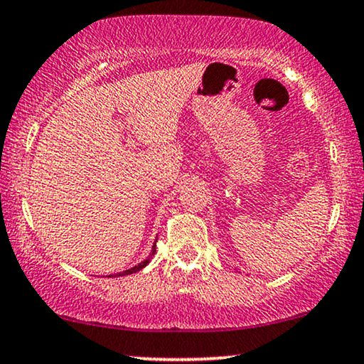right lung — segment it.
<instances>
[{"instance_id": "right-lung-1", "label": "right lung", "mask_w": 364, "mask_h": 364, "mask_svg": "<svg viewBox=\"0 0 364 364\" xmlns=\"http://www.w3.org/2000/svg\"><path fill=\"white\" fill-rule=\"evenodd\" d=\"M154 251H156V241H154V245H153L151 255H149L146 259H144V261H141V263H139V264H136V266H133V268L126 269V271H123V273H118V274H114V276H126V274H133V273H136V271H139V269H143V268H144V266H146V264L149 263V259H151V256L154 255ZM111 276H113V274H109V278H111Z\"/></svg>"}]
</instances>
